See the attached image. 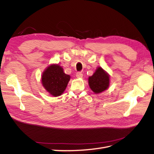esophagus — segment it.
Masks as SVG:
<instances>
[{
    "label": "esophagus",
    "mask_w": 154,
    "mask_h": 154,
    "mask_svg": "<svg viewBox=\"0 0 154 154\" xmlns=\"http://www.w3.org/2000/svg\"><path fill=\"white\" fill-rule=\"evenodd\" d=\"M83 74L81 72H78L76 73V77L78 78H83Z\"/></svg>",
    "instance_id": "34e87169"
}]
</instances>
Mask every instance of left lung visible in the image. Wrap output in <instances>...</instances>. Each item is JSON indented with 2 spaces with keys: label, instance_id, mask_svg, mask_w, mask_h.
<instances>
[{
  "label": "left lung",
  "instance_id": "8db88e82",
  "mask_svg": "<svg viewBox=\"0 0 154 154\" xmlns=\"http://www.w3.org/2000/svg\"><path fill=\"white\" fill-rule=\"evenodd\" d=\"M110 79L109 74L102 67H98L94 74L88 77V85L94 94H98L108 89L110 86Z\"/></svg>",
  "mask_w": 154,
  "mask_h": 154
}]
</instances>
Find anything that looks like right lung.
I'll return each instance as SVG.
<instances>
[{
    "label": "right lung",
    "instance_id": "right-lung-1",
    "mask_svg": "<svg viewBox=\"0 0 154 154\" xmlns=\"http://www.w3.org/2000/svg\"><path fill=\"white\" fill-rule=\"evenodd\" d=\"M71 79L63 67L57 63H51L45 68L41 76V82L49 94L54 97L61 96Z\"/></svg>",
    "mask_w": 154,
    "mask_h": 154
}]
</instances>
